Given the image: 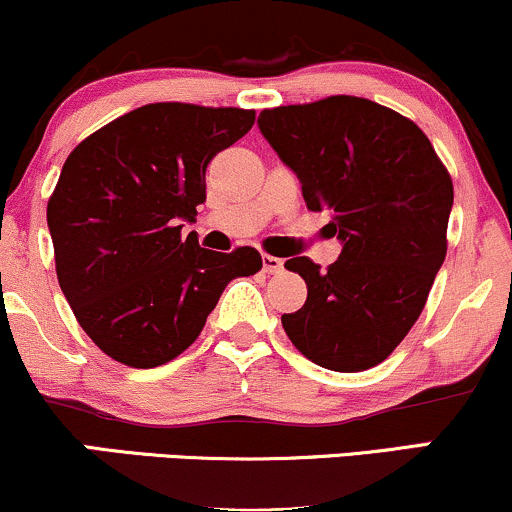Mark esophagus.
I'll list each match as a JSON object with an SVG mask.
<instances>
[{
  "instance_id": "34e87169",
  "label": "esophagus",
  "mask_w": 512,
  "mask_h": 512,
  "mask_svg": "<svg viewBox=\"0 0 512 512\" xmlns=\"http://www.w3.org/2000/svg\"><path fill=\"white\" fill-rule=\"evenodd\" d=\"M262 269L267 274H276V272H281L283 269V260H279V257H274V255H267V252H264L262 255Z\"/></svg>"
}]
</instances>
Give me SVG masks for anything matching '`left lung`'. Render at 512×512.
Here are the masks:
<instances>
[{
  "label": "left lung",
  "instance_id": "left-lung-1",
  "mask_svg": "<svg viewBox=\"0 0 512 512\" xmlns=\"http://www.w3.org/2000/svg\"><path fill=\"white\" fill-rule=\"evenodd\" d=\"M257 126L343 243L326 272L310 257L286 262L307 300L283 329L319 367L379 365L422 315L446 260L451 174L415 121L365 97L264 109Z\"/></svg>",
  "mask_w": 512,
  "mask_h": 512
}]
</instances>
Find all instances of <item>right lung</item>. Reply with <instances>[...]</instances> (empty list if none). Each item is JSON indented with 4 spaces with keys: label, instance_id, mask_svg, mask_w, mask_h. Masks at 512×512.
<instances>
[{
    "label": "right lung",
    "instance_id": "add662e5",
    "mask_svg": "<svg viewBox=\"0 0 512 512\" xmlns=\"http://www.w3.org/2000/svg\"><path fill=\"white\" fill-rule=\"evenodd\" d=\"M252 109L157 102L119 116L64 162L47 202L57 279L102 353L150 369L193 346L255 248L229 255L181 238L205 202L207 164L243 138Z\"/></svg>",
    "mask_w": 512,
    "mask_h": 512
}]
</instances>
